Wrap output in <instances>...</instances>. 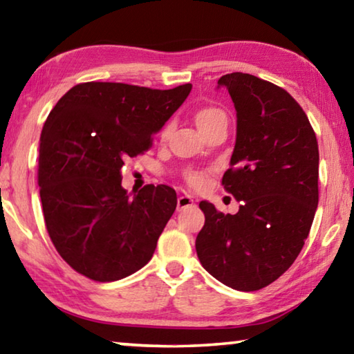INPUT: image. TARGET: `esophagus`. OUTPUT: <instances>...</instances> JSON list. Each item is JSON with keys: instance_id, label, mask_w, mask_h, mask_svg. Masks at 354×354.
<instances>
[{"instance_id": "1", "label": "esophagus", "mask_w": 354, "mask_h": 354, "mask_svg": "<svg viewBox=\"0 0 354 354\" xmlns=\"http://www.w3.org/2000/svg\"><path fill=\"white\" fill-rule=\"evenodd\" d=\"M194 206V198L190 195H181L178 198V211H183L185 207Z\"/></svg>"}]
</instances>
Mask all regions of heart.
<instances>
[{
  "label": "heart",
  "mask_w": 354,
  "mask_h": 354,
  "mask_svg": "<svg viewBox=\"0 0 354 354\" xmlns=\"http://www.w3.org/2000/svg\"><path fill=\"white\" fill-rule=\"evenodd\" d=\"M195 123L201 131V134L205 136L207 131L221 127V124H227V117L223 111L218 109V107L207 106V107H201V109L195 112ZM169 131H170V127H167L164 129V137L169 134ZM187 183L192 185V187L198 189L205 184V176H203V173H189Z\"/></svg>",
  "instance_id": "b5f03b06"
}]
</instances>
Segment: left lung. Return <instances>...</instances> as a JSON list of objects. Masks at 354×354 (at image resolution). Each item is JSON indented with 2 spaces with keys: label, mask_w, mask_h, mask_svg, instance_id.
I'll list each match as a JSON object with an SVG mask.
<instances>
[{
  "label": "left lung",
  "mask_w": 354,
  "mask_h": 354,
  "mask_svg": "<svg viewBox=\"0 0 354 354\" xmlns=\"http://www.w3.org/2000/svg\"><path fill=\"white\" fill-rule=\"evenodd\" d=\"M236 107V145L223 185L239 212L201 201V266L236 290L278 279L308 239L319 205V145L306 113L284 88L248 73L221 76Z\"/></svg>",
  "instance_id": "1"
}]
</instances>
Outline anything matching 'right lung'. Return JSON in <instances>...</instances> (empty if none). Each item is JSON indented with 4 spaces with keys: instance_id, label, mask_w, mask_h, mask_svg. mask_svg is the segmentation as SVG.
Instances as JSON below:
<instances>
[{
    "instance_id": "obj_1",
    "label": "right lung",
    "mask_w": 354,
    "mask_h": 354,
    "mask_svg": "<svg viewBox=\"0 0 354 354\" xmlns=\"http://www.w3.org/2000/svg\"><path fill=\"white\" fill-rule=\"evenodd\" d=\"M190 91L84 82L50 112L39 145L40 200L48 234L77 273L109 283L153 257L176 192L160 184L128 194L122 167L148 149Z\"/></svg>"
}]
</instances>
